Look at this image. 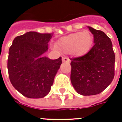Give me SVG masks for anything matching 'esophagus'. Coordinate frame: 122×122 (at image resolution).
<instances>
[{
    "mask_svg": "<svg viewBox=\"0 0 122 122\" xmlns=\"http://www.w3.org/2000/svg\"><path fill=\"white\" fill-rule=\"evenodd\" d=\"M62 62L69 63V62H71V60H70V59L68 58H67V57H63V58H62Z\"/></svg>",
    "mask_w": 122,
    "mask_h": 122,
    "instance_id": "34e87169",
    "label": "esophagus"
}]
</instances>
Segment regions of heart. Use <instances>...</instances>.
Instances as JSON below:
<instances>
[{
  "instance_id": "obj_1",
  "label": "heart",
  "mask_w": 122,
  "mask_h": 122,
  "mask_svg": "<svg viewBox=\"0 0 122 122\" xmlns=\"http://www.w3.org/2000/svg\"><path fill=\"white\" fill-rule=\"evenodd\" d=\"M93 37L88 31L73 33L60 38L56 43L57 48L62 52L72 53L75 56H82L91 47Z\"/></svg>"
}]
</instances>
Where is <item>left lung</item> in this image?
I'll use <instances>...</instances> for the list:
<instances>
[{
    "label": "left lung",
    "mask_w": 122,
    "mask_h": 122,
    "mask_svg": "<svg viewBox=\"0 0 122 122\" xmlns=\"http://www.w3.org/2000/svg\"><path fill=\"white\" fill-rule=\"evenodd\" d=\"M94 45L85 55L71 58V81L79 94L96 95L109 86L115 75V53L104 32L88 27Z\"/></svg>",
    "instance_id": "left-lung-1"
}]
</instances>
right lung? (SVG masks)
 Here are the masks:
<instances>
[{
	"instance_id": "obj_1",
	"label": "right lung",
	"mask_w": 122,
	"mask_h": 122,
	"mask_svg": "<svg viewBox=\"0 0 122 122\" xmlns=\"http://www.w3.org/2000/svg\"><path fill=\"white\" fill-rule=\"evenodd\" d=\"M53 34L28 32L15 37L9 48L7 68L10 81L27 98L46 96L62 64L61 57L50 60L43 56Z\"/></svg>"
}]
</instances>
